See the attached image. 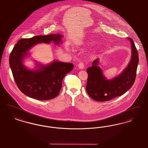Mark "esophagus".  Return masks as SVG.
Returning <instances> with one entry per match:
<instances>
[{
  "instance_id": "obj_1",
  "label": "esophagus",
  "mask_w": 148,
  "mask_h": 148,
  "mask_svg": "<svg viewBox=\"0 0 148 148\" xmlns=\"http://www.w3.org/2000/svg\"><path fill=\"white\" fill-rule=\"evenodd\" d=\"M78 66H79V68L80 69H83L84 67V62H82L80 63H79V64H78Z\"/></svg>"
}]
</instances>
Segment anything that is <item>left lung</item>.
<instances>
[{
	"instance_id": "left-lung-1",
	"label": "left lung",
	"mask_w": 148,
	"mask_h": 148,
	"mask_svg": "<svg viewBox=\"0 0 148 148\" xmlns=\"http://www.w3.org/2000/svg\"><path fill=\"white\" fill-rule=\"evenodd\" d=\"M132 44V56L127 68L118 77L111 80H106L99 67V59H95L86 71L88 80L86 90L91 98L98 101H109L121 96L133 85L136 76L139 56L134 42L129 38Z\"/></svg>"
}]
</instances>
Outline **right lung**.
Instances as JSON below:
<instances>
[{"label": "right lung", "mask_w": 148, "mask_h": 148, "mask_svg": "<svg viewBox=\"0 0 148 148\" xmlns=\"http://www.w3.org/2000/svg\"><path fill=\"white\" fill-rule=\"evenodd\" d=\"M62 35L50 34L23 38L18 41L9 56V64L15 82L19 90L29 97L40 100L54 98L62 87L64 77L74 68L73 64L53 62L48 66L40 65V69H27L22 63L28 51L36 44L50 43L56 44L60 42Z\"/></svg>", "instance_id": "add662e5"}]
</instances>
